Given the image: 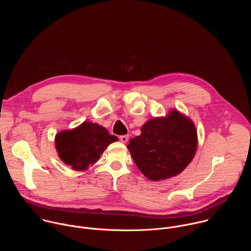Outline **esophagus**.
<instances>
[{"label":"esophagus","mask_w":251,"mask_h":251,"mask_svg":"<svg viewBox=\"0 0 251 251\" xmlns=\"http://www.w3.org/2000/svg\"><path fill=\"white\" fill-rule=\"evenodd\" d=\"M119 139H120V141L122 143H126L128 141V139H129V136L128 135H122V136L119 137Z\"/></svg>","instance_id":"obj_1"}]
</instances>
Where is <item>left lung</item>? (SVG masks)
I'll return each mask as SVG.
<instances>
[{"label": "left lung", "mask_w": 251, "mask_h": 251, "mask_svg": "<svg viewBox=\"0 0 251 251\" xmlns=\"http://www.w3.org/2000/svg\"><path fill=\"white\" fill-rule=\"evenodd\" d=\"M197 147L195 124L176 110L147 121L141 127V134L127 146L138 169L151 181L165 180L183 172Z\"/></svg>", "instance_id": "8db88e82"}]
</instances>
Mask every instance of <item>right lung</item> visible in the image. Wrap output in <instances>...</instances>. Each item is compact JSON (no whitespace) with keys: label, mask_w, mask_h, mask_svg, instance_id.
I'll list each match as a JSON object with an SVG mask.
<instances>
[{"label":"right lung","mask_w":251,"mask_h":251,"mask_svg":"<svg viewBox=\"0 0 251 251\" xmlns=\"http://www.w3.org/2000/svg\"><path fill=\"white\" fill-rule=\"evenodd\" d=\"M118 141L104 127L83 122L73 130H64L55 136V148L60 160L75 171H85L100 158L109 144Z\"/></svg>","instance_id":"1"}]
</instances>
